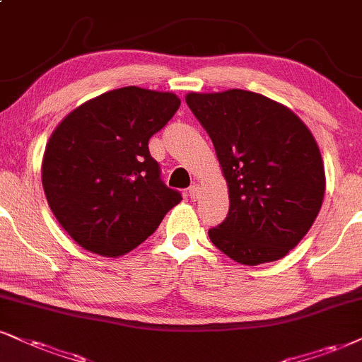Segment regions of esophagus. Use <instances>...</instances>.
Segmentation results:
<instances>
[{"mask_svg": "<svg viewBox=\"0 0 362 362\" xmlns=\"http://www.w3.org/2000/svg\"><path fill=\"white\" fill-rule=\"evenodd\" d=\"M189 198L193 199V202H196V199H199V194H202V191H199V185H196V182H193V185L189 186Z\"/></svg>", "mask_w": 362, "mask_h": 362, "instance_id": "34e87169", "label": "esophagus"}]
</instances>
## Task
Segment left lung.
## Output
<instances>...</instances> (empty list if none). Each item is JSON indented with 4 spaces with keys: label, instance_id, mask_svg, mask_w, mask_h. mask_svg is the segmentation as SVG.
Segmentation results:
<instances>
[{
    "label": "left lung",
    "instance_id": "left-lung-1",
    "mask_svg": "<svg viewBox=\"0 0 362 362\" xmlns=\"http://www.w3.org/2000/svg\"><path fill=\"white\" fill-rule=\"evenodd\" d=\"M211 137L228 185V216L208 230L231 260L260 265L287 255L310 230L325 191L319 146L288 107L242 88L186 95Z\"/></svg>",
    "mask_w": 362,
    "mask_h": 362
}]
</instances>
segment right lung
<instances>
[{
  "instance_id": "obj_1",
  "label": "right lung",
  "mask_w": 362,
  "mask_h": 362,
  "mask_svg": "<svg viewBox=\"0 0 362 362\" xmlns=\"http://www.w3.org/2000/svg\"><path fill=\"white\" fill-rule=\"evenodd\" d=\"M180 105L173 92L115 88L83 102L52 132L42 163L45 196L83 250L126 255L181 202L160 181L147 146Z\"/></svg>"
}]
</instances>
